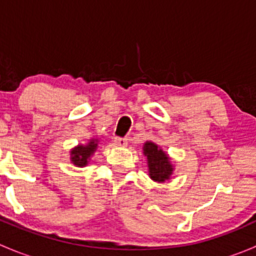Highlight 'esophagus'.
Returning <instances> with one entry per match:
<instances>
[{
    "instance_id": "1",
    "label": "esophagus",
    "mask_w": 256,
    "mask_h": 256,
    "mask_svg": "<svg viewBox=\"0 0 256 256\" xmlns=\"http://www.w3.org/2000/svg\"><path fill=\"white\" fill-rule=\"evenodd\" d=\"M115 144H118V146H126L128 144V138H115Z\"/></svg>"
}]
</instances>
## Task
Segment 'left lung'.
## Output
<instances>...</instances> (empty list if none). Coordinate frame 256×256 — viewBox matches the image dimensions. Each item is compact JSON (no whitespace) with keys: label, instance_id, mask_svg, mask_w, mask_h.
I'll use <instances>...</instances> for the list:
<instances>
[{"label":"left lung","instance_id":"8db88e82","mask_svg":"<svg viewBox=\"0 0 256 256\" xmlns=\"http://www.w3.org/2000/svg\"><path fill=\"white\" fill-rule=\"evenodd\" d=\"M142 151L146 157L150 178L158 183L171 180L174 166L168 154L154 141H146L142 146Z\"/></svg>","mask_w":256,"mask_h":256}]
</instances>
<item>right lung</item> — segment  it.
Segmentation results:
<instances>
[{
    "instance_id": "1",
    "label": "right lung",
    "mask_w": 256,
    "mask_h": 256,
    "mask_svg": "<svg viewBox=\"0 0 256 256\" xmlns=\"http://www.w3.org/2000/svg\"><path fill=\"white\" fill-rule=\"evenodd\" d=\"M99 138H89L85 144H76V147L70 150V162L76 167H85L92 160V154L96 152Z\"/></svg>"
}]
</instances>
